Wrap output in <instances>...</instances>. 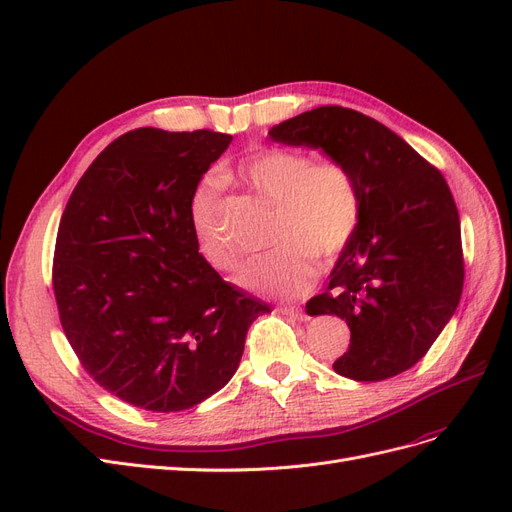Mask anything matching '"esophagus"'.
Masks as SVG:
<instances>
[{
	"instance_id": "1",
	"label": "esophagus",
	"mask_w": 512,
	"mask_h": 512,
	"mask_svg": "<svg viewBox=\"0 0 512 512\" xmlns=\"http://www.w3.org/2000/svg\"><path fill=\"white\" fill-rule=\"evenodd\" d=\"M280 312H282L284 316L294 318V320H303V318H305V314H303V309H301V307H282Z\"/></svg>"
}]
</instances>
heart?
Masks as SVG:
<instances>
[{
  "instance_id": "b5f03b06",
  "label": "heart",
  "mask_w": 512,
  "mask_h": 512,
  "mask_svg": "<svg viewBox=\"0 0 512 512\" xmlns=\"http://www.w3.org/2000/svg\"><path fill=\"white\" fill-rule=\"evenodd\" d=\"M239 177L271 205L275 247L247 262L239 282L262 297L294 299L314 284L309 254L331 262L352 241L361 218V194L350 168L333 158L309 160L305 153L267 147L239 164ZM218 181L207 177L192 196V228L198 250L213 269L235 271L239 254L215 224Z\"/></svg>"
}]
</instances>
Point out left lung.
<instances>
[{"label":"left lung","instance_id":"8db88e82","mask_svg":"<svg viewBox=\"0 0 512 512\" xmlns=\"http://www.w3.org/2000/svg\"><path fill=\"white\" fill-rule=\"evenodd\" d=\"M275 143L344 162L359 185L361 218L309 316L348 322L333 363L356 382L393 378L423 359L453 318L463 288L459 213L440 170L380 121L320 106L269 130Z\"/></svg>","mask_w":512,"mask_h":512}]
</instances>
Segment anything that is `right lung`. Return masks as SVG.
Instances as JSON below:
<instances>
[{"mask_svg": "<svg viewBox=\"0 0 512 512\" xmlns=\"http://www.w3.org/2000/svg\"><path fill=\"white\" fill-rule=\"evenodd\" d=\"M232 141L138 128L91 162L61 215L53 290L87 374L151 412L198 406L239 367L267 303L198 254L192 196Z\"/></svg>", "mask_w": 512, "mask_h": 512, "instance_id": "obj_1", "label": "right lung"}]
</instances>
